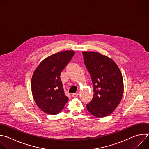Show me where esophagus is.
<instances>
[{
  "label": "esophagus",
  "mask_w": 149,
  "mask_h": 149,
  "mask_svg": "<svg viewBox=\"0 0 149 149\" xmlns=\"http://www.w3.org/2000/svg\"><path fill=\"white\" fill-rule=\"evenodd\" d=\"M79 95V93H74V94H72V97H77Z\"/></svg>",
  "instance_id": "1"
}]
</instances>
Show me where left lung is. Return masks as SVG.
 I'll list each match as a JSON object with an SVG mask.
<instances>
[{
	"label": "left lung",
	"instance_id": "1",
	"mask_svg": "<svg viewBox=\"0 0 149 149\" xmlns=\"http://www.w3.org/2000/svg\"><path fill=\"white\" fill-rule=\"evenodd\" d=\"M85 65L93 84L94 95L87 104V110L97 117L111 114L123 97V79L113 60L95 52H83Z\"/></svg>",
	"mask_w": 149,
	"mask_h": 149
}]
</instances>
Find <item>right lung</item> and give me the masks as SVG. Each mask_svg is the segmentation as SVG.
I'll use <instances>...</instances> for the list:
<instances>
[{
  "instance_id": "1",
  "label": "right lung",
  "mask_w": 149,
  "mask_h": 149,
  "mask_svg": "<svg viewBox=\"0 0 149 149\" xmlns=\"http://www.w3.org/2000/svg\"><path fill=\"white\" fill-rule=\"evenodd\" d=\"M74 54L73 51H65L52 55L42 61L33 74L31 89L33 99L38 107L47 114L59 113L68 101L60 75Z\"/></svg>"
}]
</instances>
